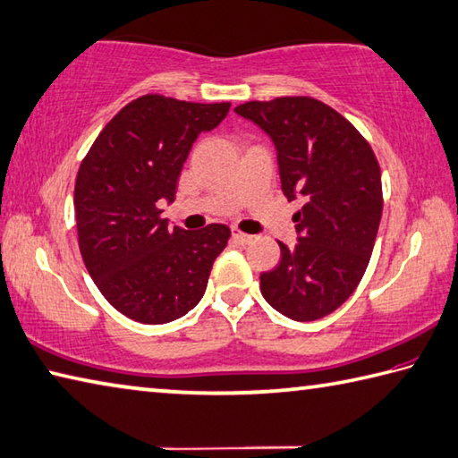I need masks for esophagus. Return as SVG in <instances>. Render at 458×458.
<instances>
[{"instance_id":"1","label":"esophagus","mask_w":458,"mask_h":458,"mask_svg":"<svg viewBox=\"0 0 458 458\" xmlns=\"http://www.w3.org/2000/svg\"><path fill=\"white\" fill-rule=\"evenodd\" d=\"M231 239L235 241V243H239V245L253 243V237L247 235V233H243V231H239V229H233V231H231Z\"/></svg>"}]
</instances>
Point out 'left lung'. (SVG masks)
Here are the masks:
<instances>
[{
    "instance_id": "obj_1",
    "label": "left lung",
    "mask_w": 458,
    "mask_h": 458,
    "mask_svg": "<svg viewBox=\"0 0 458 458\" xmlns=\"http://www.w3.org/2000/svg\"><path fill=\"white\" fill-rule=\"evenodd\" d=\"M277 148L281 189L303 207L299 243L261 273L267 303L293 321H317L347 301L367 271L383 213L381 167L349 119L307 95L235 107Z\"/></svg>"
}]
</instances>
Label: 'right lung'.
Here are the masks:
<instances>
[{
	"label": "right lung",
	"mask_w": 458,
	"mask_h": 458,
	"mask_svg": "<svg viewBox=\"0 0 458 458\" xmlns=\"http://www.w3.org/2000/svg\"><path fill=\"white\" fill-rule=\"evenodd\" d=\"M231 103H193L148 93L101 129L75 179L73 205L83 263L101 295L137 323L161 325L199 303L231 229H171L161 203L203 131Z\"/></svg>",
	"instance_id": "right-lung-1"
}]
</instances>
